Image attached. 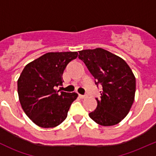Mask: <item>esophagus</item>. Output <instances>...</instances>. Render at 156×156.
I'll list each match as a JSON object with an SVG mask.
<instances>
[{
    "instance_id": "34e87169",
    "label": "esophagus",
    "mask_w": 156,
    "mask_h": 156,
    "mask_svg": "<svg viewBox=\"0 0 156 156\" xmlns=\"http://www.w3.org/2000/svg\"><path fill=\"white\" fill-rule=\"evenodd\" d=\"M78 97H79L81 99H84L86 97V96L85 95H81V94H78Z\"/></svg>"
}]
</instances>
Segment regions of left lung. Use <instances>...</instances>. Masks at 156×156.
Here are the masks:
<instances>
[{
    "instance_id": "8db88e82",
    "label": "left lung",
    "mask_w": 156,
    "mask_h": 156,
    "mask_svg": "<svg viewBox=\"0 0 156 156\" xmlns=\"http://www.w3.org/2000/svg\"><path fill=\"white\" fill-rule=\"evenodd\" d=\"M78 58L95 78V84L103 87L90 118L102 126L117 125L126 117L134 101L133 72L123 59L103 48L81 50Z\"/></svg>"
}]
</instances>
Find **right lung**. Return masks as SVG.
Here are the masks:
<instances>
[{
  "mask_svg": "<svg viewBox=\"0 0 156 156\" xmlns=\"http://www.w3.org/2000/svg\"><path fill=\"white\" fill-rule=\"evenodd\" d=\"M77 52L44 54L29 62L17 82L19 99L23 111L35 125L49 128L60 125L67 117L76 93L56 90L63 82L62 74Z\"/></svg>",
  "mask_w": 156,
  "mask_h": 156,
  "instance_id": "1",
  "label": "right lung"
}]
</instances>
